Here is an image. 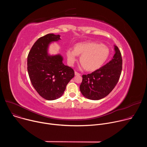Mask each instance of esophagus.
<instances>
[{
  "label": "esophagus",
  "instance_id": "34e87169",
  "mask_svg": "<svg viewBox=\"0 0 147 147\" xmlns=\"http://www.w3.org/2000/svg\"><path fill=\"white\" fill-rule=\"evenodd\" d=\"M74 73H75V75H76V76H80V75L81 74L80 73H78V72H77V71H75Z\"/></svg>",
  "mask_w": 147,
  "mask_h": 147
}]
</instances>
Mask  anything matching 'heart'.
<instances>
[{
    "mask_svg": "<svg viewBox=\"0 0 147 147\" xmlns=\"http://www.w3.org/2000/svg\"><path fill=\"white\" fill-rule=\"evenodd\" d=\"M109 54V49L105 45L92 42L78 43L74 49H69L66 51L70 65H74L77 55H81L80 60L82 67L89 71L99 69L108 58Z\"/></svg>",
    "mask_w": 147,
    "mask_h": 147,
    "instance_id": "heart-1",
    "label": "heart"
}]
</instances>
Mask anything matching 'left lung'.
Listing matches in <instances>:
<instances>
[{"mask_svg": "<svg viewBox=\"0 0 147 147\" xmlns=\"http://www.w3.org/2000/svg\"><path fill=\"white\" fill-rule=\"evenodd\" d=\"M113 59L101 68L92 73L82 75L80 86L82 94L92 100L107 96L115 87L122 70V57L119 49L115 46Z\"/></svg>", "mask_w": 147, "mask_h": 147, "instance_id": "1", "label": "left lung"}]
</instances>
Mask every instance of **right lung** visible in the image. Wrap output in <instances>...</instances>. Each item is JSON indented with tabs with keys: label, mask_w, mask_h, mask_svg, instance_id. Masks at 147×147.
I'll use <instances>...</instances> for the list:
<instances>
[{
	"label": "right lung",
	"mask_w": 147,
	"mask_h": 147,
	"mask_svg": "<svg viewBox=\"0 0 147 147\" xmlns=\"http://www.w3.org/2000/svg\"><path fill=\"white\" fill-rule=\"evenodd\" d=\"M59 39L60 35L53 34L39 38L27 57V70L32 86L41 97L49 100L63 94L67 84L74 76L73 69L63 63L60 55H48V45Z\"/></svg>",
	"instance_id": "1"
}]
</instances>
